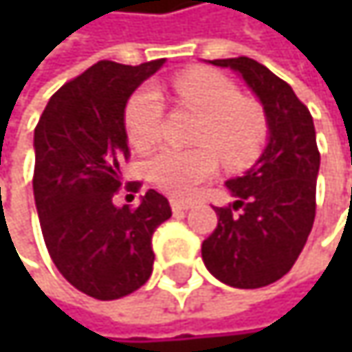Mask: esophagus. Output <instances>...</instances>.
<instances>
[{
  "mask_svg": "<svg viewBox=\"0 0 352 352\" xmlns=\"http://www.w3.org/2000/svg\"><path fill=\"white\" fill-rule=\"evenodd\" d=\"M195 204L193 201H189V199H171V208H173V212H185V210H191Z\"/></svg>",
  "mask_w": 352,
  "mask_h": 352,
  "instance_id": "34e87169",
  "label": "esophagus"
}]
</instances>
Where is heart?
<instances>
[{"instance_id": "obj_1", "label": "heart", "mask_w": 352, "mask_h": 352, "mask_svg": "<svg viewBox=\"0 0 352 352\" xmlns=\"http://www.w3.org/2000/svg\"><path fill=\"white\" fill-rule=\"evenodd\" d=\"M175 96L204 113L197 130L199 146H163L146 161V177L163 191L187 195L216 173L218 153L224 163L241 167L263 148L269 132L267 116L254 100L243 98L239 85L214 69H187L173 79ZM163 98L153 87L138 89L126 104L124 128L128 142L146 151L161 136Z\"/></svg>"}]
</instances>
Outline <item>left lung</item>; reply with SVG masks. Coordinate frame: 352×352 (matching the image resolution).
Wrapping results in <instances>:
<instances>
[{"label":"left lung","instance_id":"left-lung-1","mask_svg":"<svg viewBox=\"0 0 352 352\" xmlns=\"http://www.w3.org/2000/svg\"><path fill=\"white\" fill-rule=\"evenodd\" d=\"M261 100L269 144L243 177L226 181L234 201L216 208L218 226L201 243L208 271L230 287L256 289L281 279L298 261L316 218L320 151L310 109L265 65L216 58Z\"/></svg>","mask_w":352,"mask_h":352}]
</instances>
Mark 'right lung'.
<instances>
[{
	"instance_id": "right-lung-1",
	"label": "right lung",
	"mask_w": 352,
	"mask_h": 352,
	"mask_svg": "<svg viewBox=\"0 0 352 352\" xmlns=\"http://www.w3.org/2000/svg\"><path fill=\"white\" fill-rule=\"evenodd\" d=\"M163 63H96L50 98L34 128L32 187L44 245L60 275L96 300L124 298L148 281L153 234L171 218L169 199L155 189L136 208L113 206L130 159L126 102ZM126 189L136 193L140 181Z\"/></svg>"
}]
</instances>
